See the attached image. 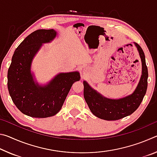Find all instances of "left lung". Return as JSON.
I'll list each match as a JSON object with an SVG mask.
<instances>
[{"label": "left lung", "instance_id": "obj_1", "mask_svg": "<svg viewBox=\"0 0 157 157\" xmlns=\"http://www.w3.org/2000/svg\"><path fill=\"white\" fill-rule=\"evenodd\" d=\"M142 62V75L135 91L131 95L120 98L109 99L95 91L86 81L84 84L85 101L94 115L106 121H116L131 115L139 107L147 88L148 71L145 54L139 44L134 43Z\"/></svg>", "mask_w": 157, "mask_h": 157}]
</instances>
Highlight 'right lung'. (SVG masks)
Returning a JSON list of instances; mask_svg holds the SVG:
<instances>
[{"label":"right lung","instance_id":"1","mask_svg":"<svg viewBox=\"0 0 157 157\" xmlns=\"http://www.w3.org/2000/svg\"><path fill=\"white\" fill-rule=\"evenodd\" d=\"M57 36V32L38 30L20 44L14 52L7 72L9 94L18 109L33 118H47L60 111L75 82L80 79L78 71L60 73L46 85L34 82L31 73L33 58L42 46Z\"/></svg>","mask_w":157,"mask_h":157}]
</instances>
